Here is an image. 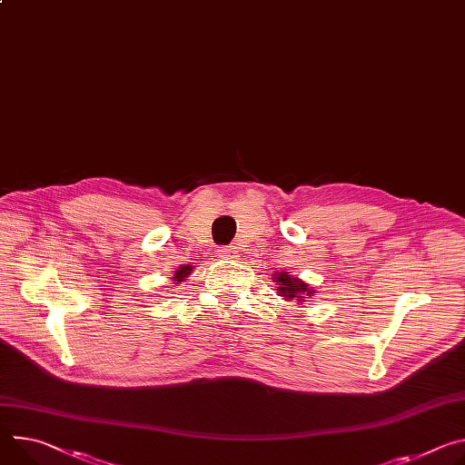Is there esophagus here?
I'll return each mask as SVG.
<instances>
[{
    "instance_id": "1",
    "label": "esophagus",
    "mask_w": 465,
    "mask_h": 465,
    "mask_svg": "<svg viewBox=\"0 0 465 465\" xmlns=\"http://www.w3.org/2000/svg\"><path fill=\"white\" fill-rule=\"evenodd\" d=\"M219 254H221L223 258L233 260V258H237V250H235V248H232V246H223V248L219 250Z\"/></svg>"
}]
</instances>
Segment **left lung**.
<instances>
[{
	"label": "left lung",
	"instance_id": "1",
	"mask_svg": "<svg viewBox=\"0 0 465 465\" xmlns=\"http://www.w3.org/2000/svg\"><path fill=\"white\" fill-rule=\"evenodd\" d=\"M278 282V289L276 292L280 297H283L285 301H304L308 297H312L313 289H310L306 283H302L297 278H291V274L287 272H280L278 276H274Z\"/></svg>",
	"mask_w": 465,
	"mask_h": 465
}]
</instances>
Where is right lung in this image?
Segmentation results:
<instances>
[{
    "label": "right lung",
    "mask_w": 465,
    "mask_h": 465,
    "mask_svg": "<svg viewBox=\"0 0 465 465\" xmlns=\"http://www.w3.org/2000/svg\"><path fill=\"white\" fill-rule=\"evenodd\" d=\"M191 269H193L191 265H185V267H182L180 271H176V276H174L176 282H182L185 276H189V274H191Z\"/></svg>",
    "instance_id": "1"
}]
</instances>
